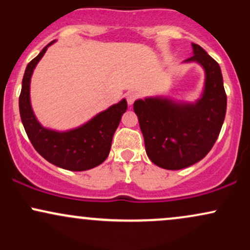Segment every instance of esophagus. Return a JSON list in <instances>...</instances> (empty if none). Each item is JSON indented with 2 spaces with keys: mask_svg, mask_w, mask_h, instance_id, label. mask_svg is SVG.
<instances>
[{
  "mask_svg": "<svg viewBox=\"0 0 250 250\" xmlns=\"http://www.w3.org/2000/svg\"><path fill=\"white\" fill-rule=\"evenodd\" d=\"M137 94L135 93V91H129V93H127L125 94V99H127V102H128V104L129 105H131L133 104V103L135 102V100L137 99Z\"/></svg>",
  "mask_w": 250,
  "mask_h": 250,
  "instance_id": "34e87169",
  "label": "esophagus"
}]
</instances>
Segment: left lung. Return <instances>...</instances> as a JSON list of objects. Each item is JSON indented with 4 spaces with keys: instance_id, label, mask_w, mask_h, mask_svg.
I'll list each match as a JSON object with an SVG mask.
<instances>
[{
    "instance_id": "1",
    "label": "left lung",
    "mask_w": 250,
    "mask_h": 250,
    "mask_svg": "<svg viewBox=\"0 0 250 250\" xmlns=\"http://www.w3.org/2000/svg\"><path fill=\"white\" fill-rule=\"evenodd\" d=\"M186 61L199 62L206 70V88L195 104L146 99L134 103L146 151L163 169L179 170L199 162L216 142L226 116L227 95L220 65L199 44Z\"/></svg>"
}]
</instances>
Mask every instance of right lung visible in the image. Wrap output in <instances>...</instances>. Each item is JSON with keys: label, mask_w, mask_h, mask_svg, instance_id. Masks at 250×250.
<instances>
[{"label": "right lung", "mask_w": 250, "mask_h": 250, "mask_svg": "<svg viewBox=\"0 0 250 250\" xmlns=\"http://www.w3.org/2000/svg\"><path fill=\"white\" fill-rule=\"evenodd\" d=\"M51 43L45 45L25 68L19 99L20 115L33 147L48 162L71 171L88 170L101 165L108 157L114 133L127 110V101L122 100L111 105L74 130L59 133L43 128L31 110L29 87L34 68Z\"/></svg>", "instance_id": "1"}]
</instances>
